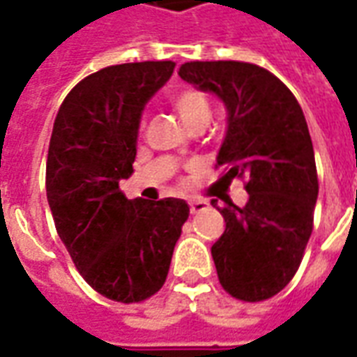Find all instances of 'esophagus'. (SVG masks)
I'll use <instances>...</instances> for the list:
<instances>
[{
	"mask_svg": "<svg viewBox=\"0 0 357 357\" xmlns=\"http://www.w3.org/2000/svg\"><path fill=\"white\" fill-rule=\"evenodd\" d=\"M206 206H208V202L202 201V199H193V201H189V210H191V214L202 212V210H206Z\"/></svg>",
	"mask_w": 357,
	"mask_h": 357,
	"instance_id": "1",
	"label": "esophagus"
}]
</instances>
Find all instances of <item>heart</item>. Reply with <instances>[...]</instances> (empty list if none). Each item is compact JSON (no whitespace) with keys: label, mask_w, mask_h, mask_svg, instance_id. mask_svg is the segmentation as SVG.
Instances as JSON below:
<instances>
[{"label":"heart","mask_w":357,"mask_h":357,"mask_svg":"<svg viewBox=\"0 0 357 357\" xmlns=\"http://www.w3.org/2000/svg\"><path fill=\"white\" fill-rule=\"evenodd\" d=\"M172 109L176 110L179 120L183 122L187 130L204 128L210 120V101L201 89L197 88H179L168 95Z\"/></svg>","instance_id":"heart-1"}]
</instances>
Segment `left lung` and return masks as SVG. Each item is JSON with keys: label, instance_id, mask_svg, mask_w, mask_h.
Returning <instances> with one entry per match:
<instances>
[{"label": "left lung", "instance_id": "left-lung-1", "mask_svg": "<svg viewBox=\"0 0 357 357\" xmlns=\"http://www.w3.org/2000/svg\"><path fill=\"white\" fill-rule=\"evenodd\" d=\"M178 74L225 105L220 181H247L243 208L229 197L222 199L224 206L212 199L225 220V231L212 245L218 279L235 298H271L296 273L314 227L319 185L304 112L291 89L262 66L193 61Z\"/></svg>", "mask_w": 357, "mask_h": 357}]
</instances>
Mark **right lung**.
Segmentation results:
<instances>
[{
    "label": "right lung",
    "instance_id": "right-lung-1",
    "mask_svg": "<svg viewBox=\"0 0 357 357\" xmlns=\"http://www.w3.org/2000/svg\"><path fill=\"white\" fill-rule=\"evenodd\" d=\"M176 63L101 68L74 86L53 124L45 189L61 241L95 291L132 304L160 291L189 206L181 199H126L141 114Z\"/></svg>",
    "mask_w": 357,
    "mask_h": 357
}]
</instances>
